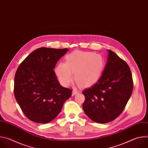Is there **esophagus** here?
Here are the masks:
<instances>
[{
    "label": "esophagus",
    "instance_id": "esophagus-1",
    "mask_svg": "<svg viewBox=\"0 0 148 148\" xmlns=\"http://www.w3.org/2000/svg\"><path fill=\"white\" fill-rule=\"evenodd\" d=\"M78 90H74L73 91V92H72V95L74 96V95H75V94H78Z\"/></svg>",
    "mask_w": 148,
    "mask_h": 148
}]
</instances>
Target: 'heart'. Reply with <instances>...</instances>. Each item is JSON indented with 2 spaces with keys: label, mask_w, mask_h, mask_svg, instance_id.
Instances as JSON below:
<instances>
[{
  "label": "heart",
  "mask_w": 148,
  "mask_h": 148,
  "mask_svg": "<svg viewBox=\"0 0 148 148\" xmlns=\"http://www.w3.org/2000/svg\"><path fill=\"white\" fill-rule=\"evenodd\" d=\"M105 66L103 58L92 52L74 51L66 57V62L57 64L55 72L62 86L68 87L74 79L83 87L90 86L101 76Z\"/></svg>",
  "instance_id": "1"
}]
</instances>
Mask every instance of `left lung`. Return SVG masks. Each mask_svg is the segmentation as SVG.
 Listing matches in <instances>:
<instances>
[{"label":"left lung","mask_w":148,"mask_h":148,"mask_svg":"<svg viewBox=\"0 0 148 148\" xmlns=\"http://www.w3.org/2000/svg\"><path fill=\"white\" fill-rule=\"evenodd\" d=\"M107 61L101 77L82 93V108L92 121L101 123L116 119L123 111L132 95L133 79L131 70L123 60L108 50Z\"/></svg>","instance_id":"left-lung-1"}]
</instances>
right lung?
<instances>
[{
	"instance_id": "1",
	"label": "right lung",
	"mask_w": 148,
	"mask_h": 148,
	"mask_svg": "<svg viewBox=\"0 0 148 148\" xmlns=\"http://www.w3.org/2000/svg\"><path fill=\"white\" fill-rule=\"evenodd\" d=\"M68 49L41 47L30 53L18 66L14 94L26 116L36 123H46L60 112L72 90L62 87L53 69Z\"/></svg>"
}]
</instances>
